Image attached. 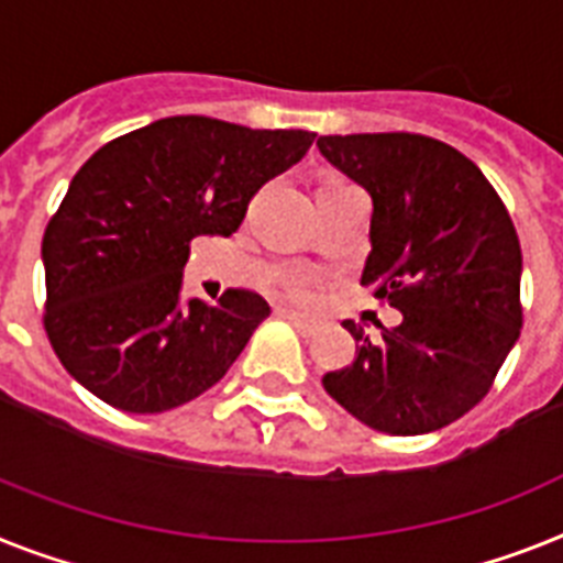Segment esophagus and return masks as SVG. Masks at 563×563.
<instances>
[{
	"label": "esophagus",
	"instance_id": "34e87169",
	"mask_svg": "<svg viewBox=\"0 0 563 563\" xmlns=\"http://www.w3.org/2000/svg\"><path fill=\"white\" fill-rule=\"evenodd\" d=\"M276 313L282 316V319H287V322H290L292 328H296V331L301 333V336H313V333L319 331V322H316V319H310V316L299 313V310H290V308H278Z\"/></svg>",
	"mask_w": 563,
	"mask_h": 563
}]
</instances>
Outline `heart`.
Returning <instances> with one entry per match:
<instances>
[{
    "label": "heart",
    "instance_id": "1",
    "mask_svg": "<svg viewBox=\"0 0 563 563\" xmlns=\"http://www.w3.org/2000/svg\"><path fill=\"white\" fill-rule=\"evenodd\" d=\"M324 184H342V180H324ZM282 290L292 299H308L310 292H313V276L310 273H301V271H292L282 278Z\"/></svg>",
    "mask_w": 563,
    "mask_h": 563
}]
</instances>
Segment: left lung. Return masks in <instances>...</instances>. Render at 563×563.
I'll return each instance as SVG.
<instances>
[{"label":"left lung","instance_id":"obj_1","mask_svg":"<svg viewBox=\"0 0 563 563\" xmlns=\"http://www.w3.org/2000/svg\"><path fill=\"white\" fill-rule=\"evenodd\" d=\"M339 172L371 195L362 285L402 313L322 376L347 415L385 434H429L489 394L521 336V244L486 175L443 141L411 132L324 134Z\"/></svg>","mask_w":563,"mask_h":563}]
</instances>
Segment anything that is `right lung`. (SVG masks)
I'll use <instances>...</instances> for the list:
<instances>
[{
  "mask_svg": "<svg viewBox=\"0 0 563 563\" xmlns=\"http://www.w3.org/2000/svg\"><path fill=\"white\" fill-rule=\"evenodd\" d=\"M316 134L180 114L114 137L74 175L42 235V324L65 371L129 415H161L230 371L271 305L230 287L180 301L198 235H232Z\"/></svg>",
  "mask_w": 563,
  "mask_h": 563,
  "instance_id": "obj_1",
  "label": "right lung"
}]
</instances>
